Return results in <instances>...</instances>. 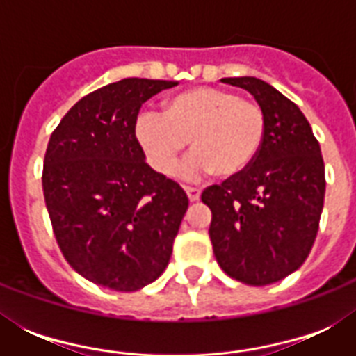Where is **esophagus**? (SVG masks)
Segmentation results:
<instances>
[{"label":"esophagus","mask_w":356,"mask_h":356,"mask_svg":"<svg viewBox=\"0 0 356 356\" xmlns=\"http://www.w3.org/2000/svg\"><path fill=\"white\" fill-rule=\"evenodd\" d=\"M184 192H186V195H188V200L192 201V203L200 200V195H201L200 188H194V186H184Z\"/></svg>","instance_id":"obj_1"}]
</instances>
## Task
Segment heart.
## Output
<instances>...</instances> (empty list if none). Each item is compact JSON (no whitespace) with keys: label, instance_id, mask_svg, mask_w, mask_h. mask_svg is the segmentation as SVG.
<instances>
[{"label":"heart","instance_id":"1","mask_svg":"<svg viewBox=\"0 0 356 356\" xmlns=\"http://www.w3.org/2000/svg\"><path fill=\"white\" fill-rule=\"evenodd\" d=\"M138 144L159 173H172L190 140L192 153L181 166V177L211 173L236 177L259 155L266 134V116L259 103L236 92L200 86L170 97L164 113H145L134 127Z\"/></svg>","mask_w":356,"mask_h":356}]
</instances>
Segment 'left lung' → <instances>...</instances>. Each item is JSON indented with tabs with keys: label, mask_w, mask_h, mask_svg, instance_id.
Instances as JSON below:
<instances>
[{
	"label": "left lung",
	"mask_w": 356,
	"mask_h": 356,
	"mask_svg": "<svg viewBox=\"0 0 356 356\" xmlns=\"http://www.w3.org/2000/svg\"><path fill=\"white\" fill-rule=\"evenodd\" d=\"M248 90L266 116L253 164L201 194L212 211L214 257L229 277L266 286L309 257L325 197V166L310 123L296 103L257 77H225Z\"/></svg>",
	"instance_id": "8db88e82"
}]
</instances>
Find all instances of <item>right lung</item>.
<instances>
[{
  "instance_id": "1",
  "label": "right lung",
  "mask_w": 356,
  "mask_h": 356,
  "mask_svg": "<svg viewBox=\"0 0 356 356\" xmlns=\"http://www.w3.org/2000/svg\"><path fill=\"white\" fill-rule=\"evenodd\" d=\"M177 81H116L75 103L53 131L42 186L64 259L99 286L134 292L161 277L188 197L145 162L142 103Z\"/></svg>"
}]
</instances>
